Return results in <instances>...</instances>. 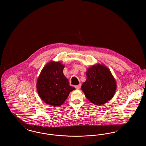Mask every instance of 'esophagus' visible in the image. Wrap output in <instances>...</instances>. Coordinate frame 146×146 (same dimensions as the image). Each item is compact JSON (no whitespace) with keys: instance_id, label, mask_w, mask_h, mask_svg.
<instances>
[{"instance_id":"1","label":"esophagus","mask_w":146,"mask_h":146,"mask_svg":"<svg viewBox=\"0 0 146 146\" xmlns=\"http://www.w3.org/2000/svg\"><path fill=\"white\" fill-rule=\"evenodd\" d=\"M80 87H81V84H79L78 85H76L75 86V88H76V89H80Z\"/></svg>"}]
</instances>
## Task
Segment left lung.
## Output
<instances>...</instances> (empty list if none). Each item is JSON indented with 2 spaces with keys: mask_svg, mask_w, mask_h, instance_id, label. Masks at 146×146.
Segmentation results:
<instances>
[{
  "mask_svg": "<svg viewBox=\"0 0 146 146\" xmlns=\"http://www.w3.org/2000/svg\"><path fill=\"white\" fill-rule=\"evenodd\" d=\"M86 80L81 87L86 98L95 105L101 106L111 100L116 89V81L109 68L97 63L88 68Z\"/></svg>",
  "mask_w": 146,
  "mask_h": 146,
  "instance_id": "1",
  "label": "left lung"
}]
</instances>
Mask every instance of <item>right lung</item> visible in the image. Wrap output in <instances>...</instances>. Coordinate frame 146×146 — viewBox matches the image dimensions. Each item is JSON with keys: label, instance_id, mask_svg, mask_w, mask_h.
Wrapping results in <instances>:
<instances>
[{"label": "right lung", "instance_id": "obj_1", "mask_svg": "<svg viewBox=\"0 0 146 146\" xmlns=\"http://www.w3.org/2000/svg\"><path fill=\"white\" fill-rule=\"evenodd\" d=\"M64 65L51 61L42 68L36 82V90L40 98L46 104L60 106L64 102L70 92L75 90L70 86L64 76Z\"/></svg>", "mask_w": 146, "mask_h": 146}]
</instances>
